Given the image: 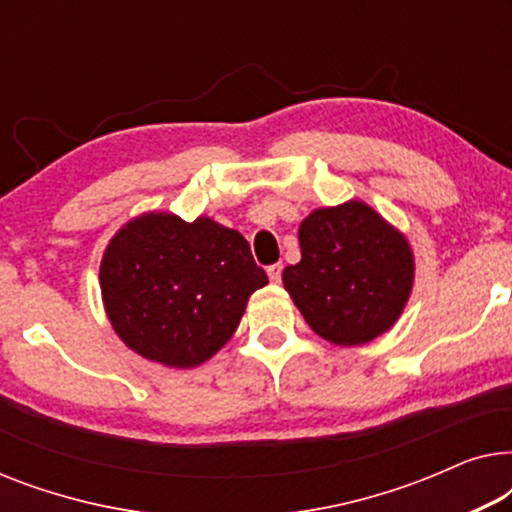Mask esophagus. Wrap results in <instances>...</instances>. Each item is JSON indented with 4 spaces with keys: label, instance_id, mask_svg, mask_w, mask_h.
<instances>
[{
    "label": "esophagus",
    "instance_id": "34e87169",
    "mask_svg": "<svg viewBox=\"0 0 512 512\" xmlns=\"http://www.w3.org/2000/svg\"><path fill=\"white\" fill-rule=\"evenodd\" d=\"M282 270H284L282 263H272V265H268V277H270L272 284L282 282Z\"/></svg>",
    "mask_w": 512,
    "mask_h": 512
}]
</instances>
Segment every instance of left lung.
<instances>
[{
	"instance_id": "1",
	"label": "left lung",
	"mask_w": 512,
	"mask_h": 512,
	"mask_svg": "<svg viewBox=\"0 0 512 512\" xmlns=\"http://www.w3.org/2000/svg\"><path fill=\"white\" fill-rule=\"evenodd\" d=\"M300 261L284 286L314 333L363 345L389 331L408 303L412 251L405 237L359 200L312 212L298 230Z\"/></svg>"
}]
</instances>
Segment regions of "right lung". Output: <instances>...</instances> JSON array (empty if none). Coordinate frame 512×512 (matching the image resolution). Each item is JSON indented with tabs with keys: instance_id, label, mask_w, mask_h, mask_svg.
<instances>
[{
	"instance_id": "1",
	"label": "right lung",
	"mask_w": 512,
	"mask_h": 512,
	"mask_svg": "<svg viewBox=\"0 0 512 512\" xmlns=\"http://www.w3.org/2000/svg\"><path fill=\"white\" fill-rule=\"evenodd\" d=\"M109 321L125 345L172 368H193L230 340L268 275L237 230L144 214L118 230L100 265Z\"/></svg>"
}]
</instances>
